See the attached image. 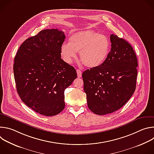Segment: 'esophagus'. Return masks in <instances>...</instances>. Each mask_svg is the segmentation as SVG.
<instances>
[{
  "mask_svg": "<svg viewBox=\"0 0 154 154\" xmlns=\"http://www.w3.org/2000/svg\"><path fill=\"white\" fill-rule=\"evenodd\" d=\"M77 74L78 77H82V71L80 69H77Z\"/></svg>",
  "mask_w": 154,
  "mask_h": 154,
  "instance_id": "esophagus-1",
  "label": "esophagus"
}]
</instances>
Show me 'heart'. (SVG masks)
<instances>
[{
  "instance_id": "heart-1",
  "label": "heart",
  "mask_w": 154,
  "mask_h": 154,
  "mask_svg": "<svg viewBox=\"0 0 154 154\" xmlns=\"http://www.w3.org/2000/svg\"><path fill=\"white\" fill-rule=\"evenodd\" d=\"M111 48V42L105 35L91 30H83L72 34L68 44L64 43L60 48L62 60L71 64L79 52V58L85 66L96 68L107 58Z\"/></svg>"
}]
</instances>
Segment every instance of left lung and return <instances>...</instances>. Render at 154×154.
<instances>
[{
	"label": "left lung",
	"instance_id": "obj_1",
	"mask_svg": "<svg viewBox=\"0 0 154 154\" xmlns=\"http://www.w3.org/2000/svg\"><path fill=\"white\" fill-rule=\"evenodd\" d=\"M110 41L111 51L105 61L82 74L88 106L98 115L118 110L136 89L138 60L133 48L114 34Z\"/></svg>",
	"mask_w": 154,
	"mask_h": 154
}]
</instances>
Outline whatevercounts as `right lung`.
<instances>
[{"label":"right lung","mask_w":154,"mask_h":154,"mask_svg":"<svg viewBox=\"0 0 154 154\" xmlns=\"http://www.w3.org/2000/svg\"><path fill=\"white\" fill-rule=\"evenodd\" d=\"M63 32L46 29L27 39L14 60L17 92L35 112L46 116L58 115L65 106L64 90L77 78L76 70L60 56Z\"/></svg>","instance_id":"1"}]
</instances>
